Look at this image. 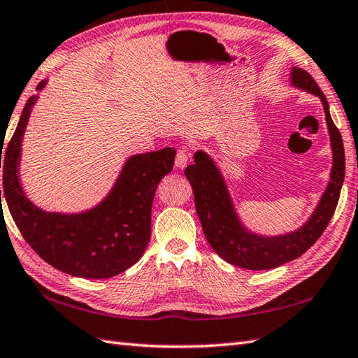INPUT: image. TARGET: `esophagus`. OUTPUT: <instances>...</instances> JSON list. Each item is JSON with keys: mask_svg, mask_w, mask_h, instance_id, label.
<instances>
[{"mask_svg": "<svg viewBox=\"0 0 358 358\" xmlns=\"http://www.w3.org/2000/svg\"><path fill=\"white\" fill-rule=\"evenodd\" d=\"M189 159V152L187 148H179L178 153H176V161H174V164H176L178 169H184V166L187 165Z\"/></svg>", "mask_w": 358, "mask_h": 358, "instance_id": "esophagus-1", "label": "esophagus"}]
</instances>
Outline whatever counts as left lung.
Listing matches in <instances>:
<instances>
[{
  "label": "left lung",
  "instance_id": "1",
  "mask_svg": "<svg viewBox=\"0 0 358 358\" xmlns=\"http://www.w3.org/2000/svg\"><path fill=\"white\" fill-rule=\"evenodd\" d=\"M291 79L300 89L314 93L322 99L334 156L329 185L311 219L303 227L294 233L277 237H262L248 233L237 219L225 182L211 159L203 152H197L194 164L185 169V176L193 187L197 216L211 248L229 264L256 271L277 268L297 259L319 241L336 211L345 180L343 141L336 124L332 122L327 96L314 78L303 69L294 67Z\"/></svg>",
  "mask_w": 358,
  "mask_h": 358
}]
</instances>
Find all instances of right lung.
Returning <instances> with one entry per match:
<instances>
[{
    "label": "right lung",
    "instance_id": "obj_1",
    "mask_svg": "<svg viewBox=\"0 0 358 358\" xmlns=\"http://www.w3.org/2000/svg\"><path fill=\"white\" fill-rule=\"evenodd\" d=\"M35 101V96L27 99L4 150L3 188L15 224L31 250L62 273L84 279L121 274L136 264L147 248L153 197L159 182L173 170L176 152L166 147L130 157L112 193L92 211L44 213L24 196L18 180L21 139Z\"/></svg>",
    "mask_w": 358,
    "mask_h": 358
}]
</instances>
